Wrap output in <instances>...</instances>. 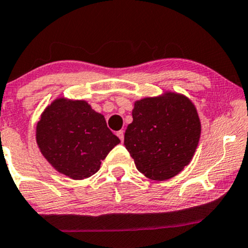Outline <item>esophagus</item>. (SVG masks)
Segmentation results:
<instances>
[{
	"label": "esophagus",
	"instance_id": "esophagus-1",
	"mask_svg": "<svg viewBox=\"0 0 248 248\" xmlns=\"http://www.w3.org/2000/svg\"><path fill=\"white\" fill-rule=\"evenodd\" d=\"M117 136H118V137L121 138L122 142H123L124 140V130H119V131L117 132Z\"/></svg>",
	"mask_w": 248,
	"mask_h": 248
}]
</instances>
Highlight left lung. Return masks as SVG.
Wrapping results in <instances>:
<instances>
[{"instance_id":"obj_1","label":"left lung","mask_w":248,"mask_h":248,"mask_svg":"<svg viewBox=\"0 0 248 248\" xmlns=\"http://www.w3.org/2000/svg\"><path fill=\"white\" fill-rule=\"evenodd\" d=\"M132 118L124 145L138 171L150 180L166 181L190 163L201 137V121L187 95L166 91L136 100Z\"/></svg>"}]
</instances>
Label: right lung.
Masks as SVG:
<instances>
[{"mask_svg": "<svg viewBox=\"0 0 248 248\" xmlns=\"http://www.w3.org/2000/svg\"><path fill=\"white\" fill-rule=\"evenodd\" d=\"M36 144L47 162L72 180L99 170L102 161L121 143L86 100L59 97L45 108L35 130Z\"/></svg>", "mask_w": 248, "mask_h": 248, "instance_id": "add662e5", "label": "right lung"}]
</instances>
